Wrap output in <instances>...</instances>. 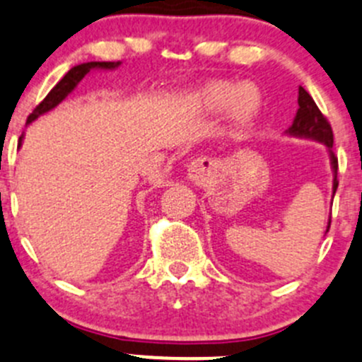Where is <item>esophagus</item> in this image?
Listing matches in <instances>:
<instances>
[{
	"label": "esophagus",
	"instance_id": "obj_1",
	"mask_svg": "<svg viewBox=\"0 0 362 362\" xmlns=\"http://www.w3.org/2000/svg\"><path fill=\"white\" fill-rule=\"evenodd\" d=\"M212 168H214V162L211 158H197L189 165V178L197 182H204L209 177Z\"/></svg>",
	"mask_w": 362,
	"mask_h": 362
}]
</instances>
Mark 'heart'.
<instances>
[{"mask_svg":"<svg viewBox=\"0 0 362 362\" xmlns=\"http://www.w3.org/2000/svg\"><path fill=\"white\" fill-rule=\"evenodd\" d=\"M191 103L194 109L205 114H221L228 110L234 127L245 128L261 112L262 94L255 83L212 80L191 94Z\"/></svg>","mask_w":362,"mask_h":362,"instance_id":"b5f03b06","label":"heart"}]
</instances>
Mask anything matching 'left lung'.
<instances>
[{
	"label": "left lung",
	"instance_id": "left-lung-1",
	"mask_svg": "<svg viewBox=\"0 0 362 362\" xmlns=\"http://www.w3.org/2000/svg\"><path fill=\"white\" fill-rule=\"evenodd\" d=\"M286 134L291 135V137H300V139H313L318 141V143H323L329 150L330 157V165H332V197L336 194L337 189V157L332 151L334 144V134L332 128H330L327 117L320 112L318 105L314 103V100L310 98V94L307 93L303 87L298 89V110H296V116L293 119L291 127L286 130ZM330 228V218L329 223H327V230Z\"/></svg>",
	"mask_w": 362,
	"mask_h": 362
}]
</instances>
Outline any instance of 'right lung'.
<instances>
[{"label":"right lung","instance_id":"add662e5","mask_svg":"<svg viewBox=\"0 0 362 362\" xmlns=\"http://www.w3.org/2000/svg\"><path fill=\"white\" fill-rule=\"evenodd\" d=\"M121 62H86V64H78V66L71 67L66 74H64V78L53 87L52 90L48 93V96L44 98L39 105H37L33 112L30 114L28 119H26V124H30L32 121H35L37 117L42 116V114L49 112L53 110L59 103H62L74 89L82 82V78L86 76L87 73H90L93 69H116L119 67ZM21 141H23V135L19 137V146H21Z\"/></svg>","mask_w":362,"mask_h":362}]
</instances>
